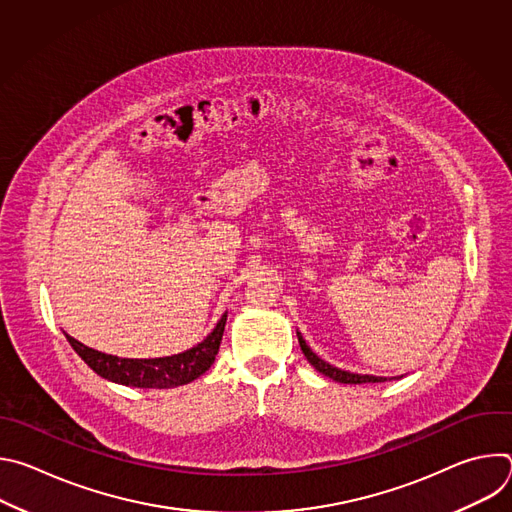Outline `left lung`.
<instances>
[{
  "instance_id": "1",
  "label": "left lung",
  "mask_w": 512,
  "mask_h": 512,
  "mask_svg": "<svg viewBox=\"0 0 512 512\" xmlns=\"http://www.w3.org/2000/svg\"><path fill=\"white\" fill-rule=\"evenodd\" d=\"M298 340H300V346H302V352L306 354V358L310 360L312 367L316 371H320L322 375L330 377L332 381L336 383H344V385H362V383H383L387 381V377H373V375H358V373H348V371H342V369H336L332 367L330 362L322 360L316 352H312V348L306 344V340L302 338V334L298 332Z\"/></svg>"
}]
</instances>
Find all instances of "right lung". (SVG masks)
Wrapping results in <instances>:
<instances>
[{
    "label": "right lung",
    "instance_id": "add662e5",
    "mask_svg": "<svg viewBox=\"0 0 512 512\" xmlns=\"http://www.w3.org/2000/svg\"><path fill=\"white\" fill-rule=\"evenodd\" d=\"M225 324L227 312L200 344L186 352L164 358H119L93 350L68 334L64 336L89 367L107 381L139 389H172L192 383L210 369L218 346H221Z\"/></svg>",
    "mask_w": 512,
    "mask_h": 512
}]
</instances>
